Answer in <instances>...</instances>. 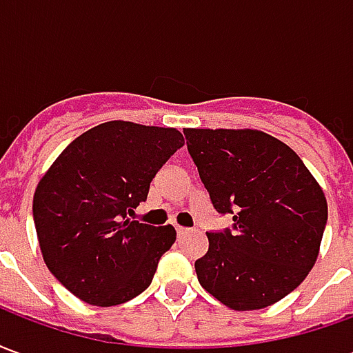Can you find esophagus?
<instances>
[{"label":"esophagus","mask_w":353,"mask_h":353,"mask_svg":"<svg viewBox=\"0 0 353 353\" xmlns=\"http://www.w3.org/2000/svg\"><path fill=\"white\" fill-rule=\"evenodd\" d=\"M176 230L179 236H183V234H189V232H191V229H187V227H177Z\"/></svg>","instance_id":"esophagus-1"}]
</instances>
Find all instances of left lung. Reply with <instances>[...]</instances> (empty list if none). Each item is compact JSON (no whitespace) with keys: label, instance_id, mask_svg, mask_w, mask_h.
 Masks as SVG:
<instances>
[{"label":"left lung","instance_id":"8db88e82","mask_svg":"<svg viewBox=\"0 0 353 353\" xmlns=\"http://www.w3.org/2000/svg\"><path fill=\"white\" fill-rule=\"evenodd\" d=\"M187 149L232 229L206 232L194 263L202 288L232 310H259L289 295L318 259L327 200L301 157L261 130L185 128Z\"/></svg>","mask_w":353,"mask_h":353}]
</instances>
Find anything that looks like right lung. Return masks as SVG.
Instances as JSON below:
<instances>
[{
    "mask_svg": "<svg viewBox=\"0 0 353 353\" xmlns=\"http://www.w3.org/2000/svg\"><path fill=\"white\" fill-rule=\"evenodd\" d=\"M176 128L98 124L65 147L34 194L43 261L68 291L115 306L145 291L176 229L132 221L162 164L183 147Z\"/></svg>",
    "mask_w": 353,
    "mask_h": 353,
    "instance_id": "add662e5",
    "label": "right lung"
}]
</instances>
